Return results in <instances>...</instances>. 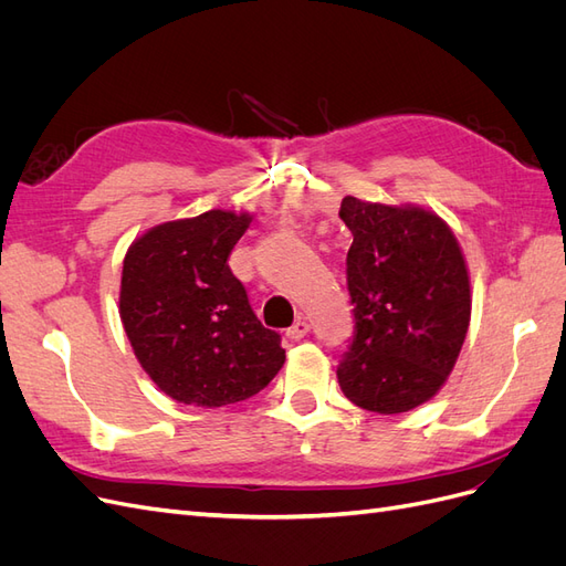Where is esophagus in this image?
<instances>
[{
    "instance_id": "obj_1",
    "label": "esophagus",
    "mask_w": 566,
    "mask_h": 566,
    "mask_svg": "<svg viewBox=\"0 0 566 566\" xmlns=\"http://www.w3.org/2000/svg\"><path fill=\"white\" fill-rule=\"evenodd\" d=\"M306 333H310V323H306L304 318H297V321L285 331V335H287L290 339H302Z\"/></svg>"
}]
</instances>
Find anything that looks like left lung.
Instances as JSON below:
<instances>
[{"instance_id": "left-lung-1", "label": "left lung", "mask_w": 566, "mask_h": 566, "mask_svg": "<svg viewBox=\"0 0 566 566\" xmlns=\"http://www.w3.org/2000/svg\"><path fill=\"white\" fill-rule=\"evenodd\" d=\"M347 287L354 337L337 366L345 397L373 413H406L451 375L470 325V276L453 231L416 205L347 196Z\"/></svg>"}]
</instances>
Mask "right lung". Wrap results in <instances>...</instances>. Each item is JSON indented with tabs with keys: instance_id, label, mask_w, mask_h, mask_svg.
Masks as SVG:
<instances>
[{
	"instance_id": "add662e5",
	"label": "right lung",
	"mask_w": 566,
	"mask_h": 566,
	"mask_svg": "<svg viewBox=\"0 0 566 566\" xmlns=\"http://www.w3.org/2000/svg\"><path fill=\"white\" fill-rule=\"evenodd\" d=\"M250 221L227 210L165 221L125 254L119 318L148 378L179 403L245 401L285 361L281 335L254 316L229 269Z\"/></svg>"
}]
</instances>
